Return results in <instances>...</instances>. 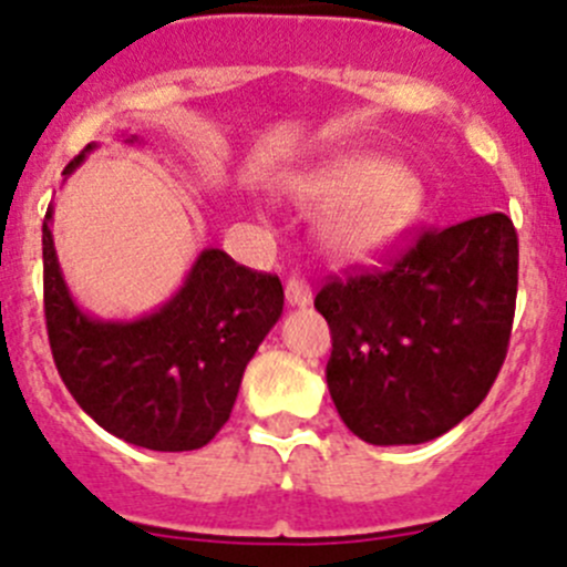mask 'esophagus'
<instances>
[{
    "label": "esophagus",
    "mask_w": 567,
    "mask_h": 567,
    "mask_svg": "<svg viewBox=\"0 0 567 567\" xmlns=\"http://www.w3.org/2000/svg\"><path fill=\"white\" fill-rule=\"evenodd\" d=\"M285 299L293 307H307L312 301V288L301 277H290L285 282Z\"/></svg>",
    "instance_id": "34e87169"
}]
</instances>
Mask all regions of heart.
Returning <instances> with one entry per match:
<instances>
[{"instance_id": "b5f03b06", "label": "heart", "mask_w": 567, "mask_h": 567, "mask_svg": "<svg viewBox=\"0 0 567 567\" xmlns=\"http://www.w3.org/2000/svg\"><path fill=\"white\" fill-rule=\"evenodd\" d=\"M288 194L301 208H331L320 238L342 262L364 260L390 247L414 221L422 205V183L381 153L353 151L293 175Z\"/></svg>"}]
</instances>
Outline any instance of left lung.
<instances>
[{
	"instance_id": "left-lung-1",
	"label": "left lung",
	"mask_w": 567,
	"mask_h": 567,
	"mask_svg": "<svg viewBox=\"0 0 567 567\" xmlns=\"http://www.w3.org/2000/svg\"><path fill=\"white\" fill-rule=\"evenodd\" d=\"M518 236L505 214L431 227L386 268L331 277L326 384L362 442L422 444L485 400L511 346Z\"/></svg>"
}]
</instances>
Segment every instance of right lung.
<instances>
[{"mask_svg": "<svg viewBox=\"0 0 567 567\" xmlns=\"http://www.w3.org/2000/svg\"><path fill=\"white\" fill-rule=\"evenodd\" d=\"M93 147H84L65 175ZM282 305L279 277L238 266L221 249H203L181 290L156 312L90 318L62 279L45 210L43 310L56 373L104 431L136 447H205L230 420L244 370Z\"/></svg>", "mask_w": 567, "mask_h": 567, "instance_id": "1", "label": "right lung"}]
</instances>
